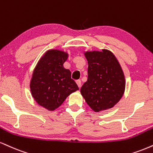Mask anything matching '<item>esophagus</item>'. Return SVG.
Here are the masks:
<instances>
[{
    "label": "esophagus",
    "mask_w": 153,
    "mask_h": 153,
    "mask_svg": "<svg viewBox=\"0 0 153 153\" xmlns=\"http://www.w3.org/2000/svg\"><path fill=\"white\" fill-rule=\"evenodd\" d=\"M76 83H77V85H78L79 88L81 87V81H80V80H76Z\"/></svg>",
    "instance_id": "obj_1"
}]
</instances>
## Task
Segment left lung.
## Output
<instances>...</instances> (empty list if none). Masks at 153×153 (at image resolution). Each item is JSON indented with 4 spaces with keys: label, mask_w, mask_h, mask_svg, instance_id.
Returning <instances> with one entry per match:
<instances>
[{
    "label": "left lung",
    "mask_w": 153,
    "mask_h": 153,
    "mask_svg": "<svg viewBox=\"0 0 153 153\" xmlns=\"http://www.w3.org/2000/svg\"><path fill=\"white\" fill-rule=\"evenodd\" d=\"M88 80L80 88L87 104L95 112L113 108L123 97L126 88L123 71L112 52L88 51Z\"/></svg>",
    "instance_id": "1"
}]
</instances>
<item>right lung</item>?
I'll return each mask as SVG.
<instances>
[{
    "label": "right lung",
    "instance_id": "add662e5",
    "mask_svg": "<svg viewBox=\"0 0 153 153\" xmlns=\"http://www.w3.org/2000/svg\"><path fill=\"white\" fill-rule=\"evenodd\" d=\"M68 54L58 50L48 51L35 68L30 88L32 96L40 106L54 110L66 97L79 90L71 79V73L64 68Z\"/></svg>",
    "mask_w": 153,
    "mask_h": 153
}]
</instances>
